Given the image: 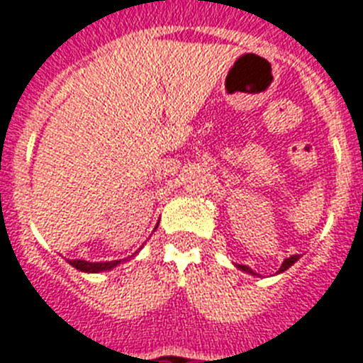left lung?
Segmentation results:
<instances>
[{
	"mask_svg": "<svg viewBox=\"0 0 363 363\" xmlns=\"http://www.w3.org/2000/svg\"><path fill=\"white\" fill-rule=\"evenodd\" d=\"M298 259H300V255H293V256H289V258H285V259H284V264H281V265H280V269H278V272H284V271H287V269H289L291 265H293V264H296ZM238 269H242V271L249 272V274H256V272L252 271V269H249V267H247V265H238Z\"/></svg>",
	"mask_w": 363,
	"mask_h": 363,
	"instance_id": "left-lung-1",
	"label": "left lung"
}]
</instances>
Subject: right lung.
Wrapping results in <instances>:
<instances>
[{
	"instance_id": "1",
	"label": "right lung",
	"mask_w": 363,
	"mask_h": 363,
	"mask_svg": "<svg viewBox=\"0 0 363 363\" xmlns=\"http://www.w3.org/2000/svg\"><path fill=\"white\" fill-rule=\"evenodd\" d=\"M160 223V221H158ZM158 227V225H156ZM154 227V229H156ZM74 269H78L82 272H104L111 271V269L118 267L123 259H112V262H86V259H67Z\"/></svg>"
}]
</instances>
